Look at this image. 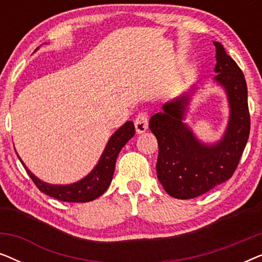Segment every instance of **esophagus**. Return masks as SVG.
Instances as JSON below:
<instances>
[{
  "instance_id": "34e87169",
  "label": "esophagus",
  "mask_w": 262,
  "mask_h": 262,
  "mask_svg": "<svg viewBox=\"0 0 262 262\" xmlns=\"http://www.w3.org/2000/svg\"><path fill=\"white\" fill-rule=\"evenodd\" d=\"M148 116L145 113H139L135 119V127L137 134H143L148 130Z\"/></svg>"
}]
</instances>
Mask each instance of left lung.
<instances>
[{
	"instance_id": "8db88e82",
	"label": "left lung",
	"mask_w": 262,
	"mask_h": 262,
	"mask_svg": "<svg viewBox=\"0 0 262 262\" xmlns=\"http://www.w3.org/2000/svg\"><path fill=\"white\" fill-rule=\"evenodd\" d=\"M216 46V76L213 81L224 89L229 103V121L220 141L200 142L185 123L191 95L195 87L162 105L150 118L149 128L159 143L157 179L168 194L192 199L231 178L246 148L250 131L248 92L245 75L223 45Z\"/></svg>"
}]
</instances>
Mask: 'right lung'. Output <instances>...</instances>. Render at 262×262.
<instances>
[{"instance_id": "add662e5", "label": "right lung", "mask_w": 262, "mask_h": 262, "mask_svg": "<svg viewBox=\"0 0 262 262\" xmlns=\"http://www.w3.org/2000/svg\"><path fill=\"white\" fill-rule=\"evenodd\" d=\"M39 49V48H38ZM37 49V50H38ZM135 136V125L132 121H126L123 126L118 128L107 142L101 156L93 168L91 173L83 179L69 185H52L41 181L26 167V164L20 159L21 163L26 169L27 174L33 180L35 186L42 193L52 198L68 203H87L92 202L100 195H102L113 179L114 167H116L117 157L119 155L123 146Z\"/></svg>"}]
</instances>
